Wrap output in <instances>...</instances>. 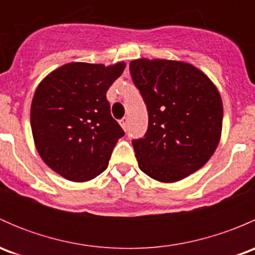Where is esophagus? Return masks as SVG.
Segmentation results:
<instances>
[{
  "label": "esophagus",
  "instance_id": "34e87169",
  "mask_svg": "<svg viewBox=\"0 0 255 255\" xmlns=\"http://www.w3.org/2000/svg\"><path fill=\"white\" fill-rule=\"evenodd\" d=\"M128 122H129V118L127 117V116H125V117L122 118V120L120 121V125L122 126V128L125 130H127V128H128Z\"/></svg>",
  "mask_w": 255,
  "mask_h": 255
}]
</instances>
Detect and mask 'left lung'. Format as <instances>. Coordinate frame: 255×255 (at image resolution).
I'll return each mask as SVG.
<instances>
[{
    "mask_svg": "<svg viewBox=\"0 0 255 255\" xmlns=\"http://www.w3.org/2000/svg\"><path fill=\"white\" fill-rule=\"evenodd\" d=\"M129 71L148 111L145 134L132 140L140 170L174 182L202 168L222 130V100L215 85L182 61L138 59Z\"/></svg>",
    "mask_w": 255,
    "mask_h": 255,
    "instance_id": "1",
    "label": "left lung"
}]
</instances>
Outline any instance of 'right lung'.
I'll list each match as a JSON object with an SVG mask.
<instances>
[{
	"instance_id": "right-lung-1",
	"label": "right lung",
	"mask_w": 255,
	"mask_h": 255,
	"mask_svg": "<svg viewBox=\"0 0 255 255\" xmlns=\"http://www.w3.org/2000/svg\"><path fill=\"white\" fill-rule=\"evenodd\" d=\"M125 66L70 63L37 87L30 107L33 138L44 163L59 175L82 182L109 166L125 132L111 116L106 94Z\"/></svg>"
}]
</instances>
